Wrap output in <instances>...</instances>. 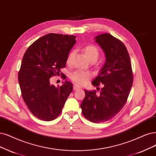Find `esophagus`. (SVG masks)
<instances>
[{
    "instance_id": "esophagus-1",
    "label": "esophagus",
    "mask_w": 156,
    "mask_h": 156,
    "mask_svg": "<svg viewBox=\"0 0 156 156\" xmlns=\"http://www.w3.org/2000/svg\"><path fill=\"white\" fill-rule=\"evenodd\" d=\"M80 89H81V87H80V86H78V85H74V86H73V89H74V90H77Z\"/></svg>"
}]
</instances>
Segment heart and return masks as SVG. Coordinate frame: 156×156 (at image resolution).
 <instances>
[{
  "label": "heart",
  "mask_w": 156,
  "mask_h": 156,
  "mask_svg": "<svg viewBox=\"0 0 156 156\" xmlns=\"http://www.w3.org/2000/svg\"><path fill=\"white\" fill-rule=\"evenodd\" d=\"M83 51L90 61H95L99 56V50L95 45H89L86 46L83 49ZM73 53L69 55L67 58V63H70ZM90 77V73L84 71H76L71 74V78L78 85H83L86 83Z\"/></svg>",
  "instance_id": "obj_1"
}]
</instances>
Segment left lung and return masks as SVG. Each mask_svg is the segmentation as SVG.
<instances>
[{
    "label": "left lung",
    "instance_id": "obj_1",
    "mask_svg": "<svg viewBox=\"0 0 156 156\" xmlns=\"http://www.w3.org/2000/svg\"><path fill=\"white\" fill-rule=\"evenodd\" d=\"M95 42L104 52L105 62L92 82L94 87L103 84L100 94L85 90L80 105L85 118L93 123L108 121L121 111L127 100L133 74L130 56L122 42L109 33L96 36Z\"/></svg>",
    "mask_w": 156,
    "mask_h": 156
}]
</instances>
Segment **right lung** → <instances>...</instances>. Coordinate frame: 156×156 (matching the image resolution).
Instances as JSON below:
<instances>
[{
    "label": "right lung",
    "instance_id": "obj_1",
    "mask_svg": "<svg viewBox=\"0 0 156 156\" xmlns=\"http://www.w3.org/2000/svg\"><path fill=\"white\" fill-rule=\"evenodd\" d=\"M76 37L49 33L27 48L23 56L19 83L22 98L37 118L49 122L60 114L73 84L67 81L60 87L50 83V78L65 67Z\"/></svg>",
    "mask_w": 156,
    "mask_h": 156
}]
</instances>
